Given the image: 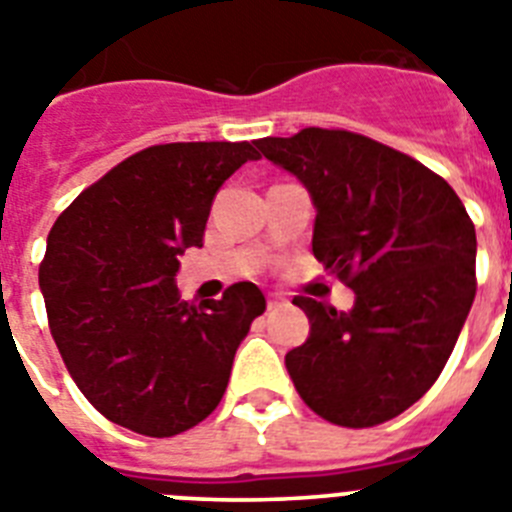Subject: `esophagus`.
<instances>
[{"instance_id": "1", "label": "esophagus", "mask_w": 512, "mask_h": 512, "mask_svg": "<svg viewBox=\"0 0 512 512\" xmlns=\"http://www.w3.org/2000/svg\"><path fill=\"white\" fill-rule=\"evenodd\" d=\"M266 305H269V310H274V307L284 305V297H282V295H269V300H266Z\"/></svg>"}]
</instances>
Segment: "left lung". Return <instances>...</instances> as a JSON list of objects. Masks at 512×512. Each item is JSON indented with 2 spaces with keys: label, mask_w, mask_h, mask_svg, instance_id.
<instances>
[{
  "label": "left lung",
  "mask_w": 512,
  "mask_h": 512,
  "mask_svg": "<svg viewBox=\"0 0 512 512\" xmlns=\"http://www.w3.org/2000/svg\"><path fill=\"white\" fill-rule=\"evenodd\" d=\"M256 146L312 194V253L356 292L351 312L295 297L310 336L284 359L289 377L328 423H387L431 390L467 320L472 217L443 176L351 130L305 128Z\"/></svg>",
  "instance_id": "obj_1"
}]
</instances>
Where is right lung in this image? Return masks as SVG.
I'll list each match as a JSON object with an SVG mask.
<instances>
[{
    "mask_svg": "<svg viewBox=\"0 0 512 512\" xmlns=\"http://www.w3.org/2000/svg\"><path fill=\"white\" fill-rule=\"evenodd\" d=\"M259 151L161 143L87 187L58 215L40 261L48 328L81 395L151 438L184 433L220 405L238 343L266 300L251 282L182 300L179 253L202 246L217 189Z\"/></svg>",
    "mask_w": 512,
    "mask_h": 512,
    "instance_id": "right-lung-1",
    "label": "right lung"
}]
</instances>
